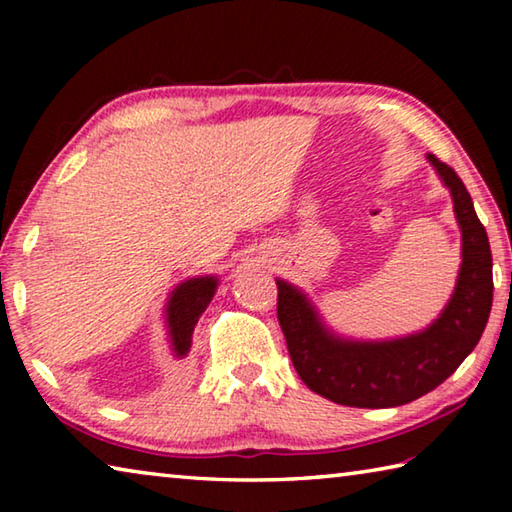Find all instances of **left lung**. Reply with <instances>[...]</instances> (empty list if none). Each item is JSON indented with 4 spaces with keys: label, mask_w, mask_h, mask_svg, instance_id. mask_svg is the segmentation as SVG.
<instances>
[{
    "label": "left lung",
    "mask_w": 512,
    "mask_h": 512,
    "mask_svg": "<svg viewBox=\"0 0 512 512\" xmlns=\"http://www.w3.org/2000/svg\"><path fill=\"white\" fill-rule=\"evenodd\" d=\"M429 162L454 198L463 235V264L452 300L418 334L393 341H348L323 320L289 282H277V320L289 357L311 391L336 404L386 409L409 404L443 384L479 343L492 307V253L472 196L449 164Z\"/></svg>",
    "instance_id": "obj_1"
}]
</instances>
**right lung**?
Returning <instances> with one entry per match:
<instances>
[{
  "label": "right lung",
  "mask_w": 512,
  "mask_h": 512,
  "mask_svg": "<svg viewBox=\"0 0 512 512\" xmlns=\"http://www.w3.org/2000/svg\"><path fill=\"white\" fill-rule=\"evenodd\" d=\"M216 287H219L216 277L205 275L192 277V280L178 284L171 291V298L167 302V325L176 357H185L192 348L194 327L214 298Z\"/></svg>",
  "instance_id": "right-lung-1"
}]
</instances>
